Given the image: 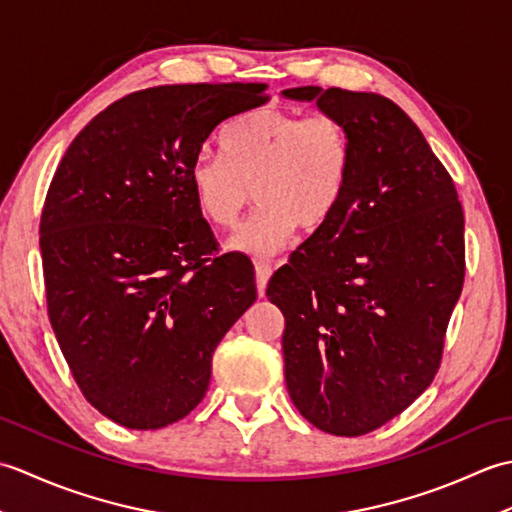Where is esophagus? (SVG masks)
Segmentation results:
<instances>
[{"label":"esophagus","instance_id":"34e87169","mask_svg":"<svg viewBox=\"0 0 512 512\" xmlns=\"http://www.w3.org/2000/svg\"><path fill=\"white\" fill-rule=\"evenodd\" d=\"M270 275H273V268H270L268 264H262V262L255 264V277H257V292H259V297L266 295V284H268Z\"/></svg>","mask_w":512,"mask_h":512}]
</instances>
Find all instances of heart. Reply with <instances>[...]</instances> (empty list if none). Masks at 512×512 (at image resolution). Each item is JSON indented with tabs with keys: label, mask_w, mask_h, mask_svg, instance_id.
Here are the masks:
<instances>
[{
	"label": "heart",
	"mask_w": 512,
	"mask_h": 512,
	"mask_svg": "<svg viewBox=\"0 0 512 512\" xmlns=\"http://www.w3.org/2000/svg\"><path fill=\"white\" fill-rule=\"evenodd\" d=\"M220 145L222 156L193 158L189 184L200 213L220 228H233L257 200L228 242L237 253L275 255L297 228L317 233L339 211L354 160L341 118L262 107L228 123Z\"/></svg>",
	"instance_id": "1"
}]
</instances>
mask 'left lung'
<instances>
[{"label":"left lung","instance_id":"left-lung-1","mask_svg":"<svg viewBox=\"0 0 512 512\" xmlns=\"http://www.w3.org/2000/svg\"><path fill=\"white\" fill-rule=\"evenodd\" d=\"M281 94L341 118L354 149L339 211L266 290L286 319V387L317 429L363 436L405 411L438 372L464 284L462 204L394 101L317 85Z\"/></svg>","mask_w":512,"mask_h":512}]
</instances>
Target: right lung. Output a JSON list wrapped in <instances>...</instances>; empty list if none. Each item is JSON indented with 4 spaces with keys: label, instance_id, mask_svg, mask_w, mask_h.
I'll use <instances>...</instances> for the list:
<instances>
[{
    "label": "right lung",
    "instance_id": "obj_1",
    "mask_svg": "<svg viewBox=\"0 0 512 512\" xmlns=\"http://www.w3.org/2000/svg\"><path fill=\"white\" fill-rule=\"evenodd\" d=\"M266 83L127 94L83 127L54 173L39 246L48 317L76 385L127 429L200 405L217 343L257 299L250 259L215 255L189 167Z\"/></svg>",
    "mask_w": 512,
    "mask_h": 512
}]
</instances>
